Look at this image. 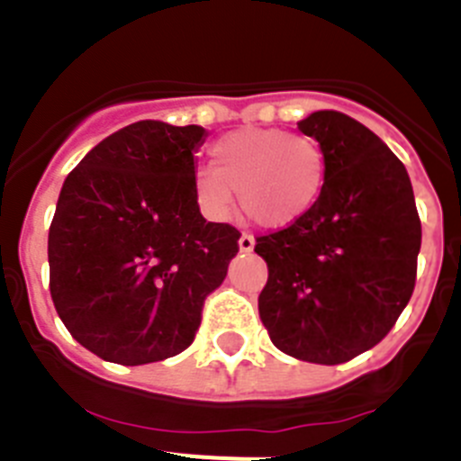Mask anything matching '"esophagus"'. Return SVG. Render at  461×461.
<instances>
[{
	"instance_id": "obj_1",
	"label": "esophagus",
	"mask_w": 461,
	"mask_h": 461,
	"mask_svg": "<svg viewBox=\"0 0 461 461\" xmlns=\"http://www.w3.org/2000/svg\"><path fill=\"white\" fill-rule=\"evenodd\" d=\"M254 244H256L254 235L244 233L242 238H240V251H244V254H247V251H251V249H254Z\"/></svg>"
}]
</instances>
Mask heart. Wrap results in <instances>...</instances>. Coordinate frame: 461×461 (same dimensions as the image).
Masks as SVG:
<instances>
[{
  "label": "heart",
  "instance_id": "heart-1",
  "mask_svg": "<svg viewBox=\"0 0 461 461\" xmlns=\"http://www.w3.org/2000/svg\"><path fill=\"white\" fill-rule=\"evenodd\" d=\"M212 166L194 173V198L205 217L223 221L240 191L244 212L260 226H288L319 201L325 154L309 136L279 129H240L210 149Z\"/></svg>",
  "mask_w": 461,
  "mask_h": 461
}]
</instances>
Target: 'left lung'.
Masks as SVG:
<instances>
[{
	"label": "left lung",
	"instance_id": "1",
	"mask_svg": "<svg viewBox=\"0 0 461 461\" xmlns=\"http://www.w3.org/2000/svg\"><path fill=\"white\" fill-rule=\"evenodd\" d=\"M325 154L312 210L256 238L267 263L258 313L272 344L316 365L369 351L415 288L422 228L404 164L360 122L319 110L297 122Z\"/></svg>",
	"mask_w": 461,
	"mask_h": 461
}]
</instances>
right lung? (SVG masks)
<instances>
[{
    "label": "right lung",
    "instance_id": "add662e5",
    "mask_svg": "<svg viewBox=\"0 0 461 461\" xmlns=\"http://www.w3.org/2000/svg\"><path fill=\"white\" fill-rule=\"evenodd\" d=\"M203 126L136 122L64 180L48 233L50 295L71 337L126 367L189 348L205 297L226 279L240 230L194 198Z\"/></svg>",
    "mask_w": 461,
    "mask_h": 461
}]
</instances>
